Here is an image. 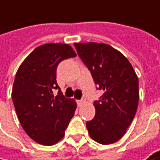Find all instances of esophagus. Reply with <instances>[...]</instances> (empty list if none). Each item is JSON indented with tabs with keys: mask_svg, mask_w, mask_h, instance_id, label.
I'll list each match as a JSON object with an SVG mask.
<instances>
[{
	"mask_svg": "<svg viewBox=\"0 0 160 160\" xmlns=\"http://www.w3.org/2000/svg\"><path fill=\"white\" fill-rule=\"evenodd\" d=\"M85 101H86V99H80V100H78V105H79V106H81L82 104L85 103Z\"/></svg>",
	"mask_w": 160,
	"mask_h": 160,
	"instance_id": "esophagus-1",
	"label": "esophagus"
}]
</instances>
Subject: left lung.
I'll return each instance as SVG.
<instances>
[{
    "mask_svg": "<svg viewBox=\"0 0 160 160\" xmlns=\"http://www.w3.org/2000/svg\"><path fill=\"white\" fill-rule=\"evenodd\" d=\"M77 53L90 71L98 90L95 116L86 123L88 133L102 145L118 141L134 118L139 99L138 80L122 53L104 43H74Z\"/></svg>",
    "mask_w": 160,
    "mask_h": 160,
    "instance_id": "obj_1",
    "label": "left lung"
}]
</instances>
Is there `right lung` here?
<instances>
[{
  "label": "right lung",
  "mask_w": 160,
  "mask_h": 160,
  "mask_svg": "<svg viewBox=\"0 0 160 160\" xmlns=\"http://www.w3.org/2000/svg\"><path fill=\"white\" fill-rule=\"evenodd\" d=\"M75 56L68 44H44L26 58L16 72L12 90L16 114L27 134L39 144L52 146L60 141L74 114L76 103L63 95L56 70L61 61Z\"/></svg>",
  "instance_id": "1"
}]
</instances>
